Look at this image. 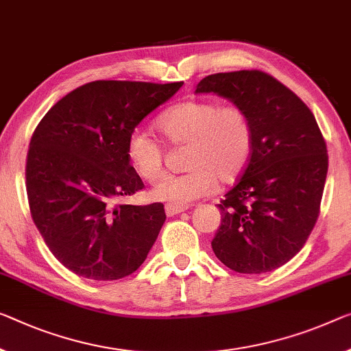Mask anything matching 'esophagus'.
<instances>
[{"mask_svg": "<svg viewBox=\"0 0 351 351\" xmlns=\"http://www.w3.org/2000/svg\"><path fill=\"white\" fill-rule=\"evenodd\" d=\"M188 207L186 206H176V204H166L165 212L168 217H174V215H179L182 212H185Z\"/></svg>", "mask_w": 351, "mask_h": 351, "instance_id": "esophagus-1", "label": "esophagus"}]
</instances>
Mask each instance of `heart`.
<instances>
[{
    "label": "heart",
    "instance_id": "obj_1",
    "mask_svg": "<svg viewBox=\"0 0 351 351\" xmlns=\"http://www.w3.org/2000/svg\"><path fill=\"white\" fill-rule=\"evenodd\" d=\"M157 125L171 144H188L183 174H168L155 183L150 197L185 206L207 196L217 179L235 180L250 163L254 130L239 106H223L213 100H186L166 110ZM127 158L139 177L158 179L163 172V147L141 130L127 141Z\"/></svg>",
    "mask_w": 351,
    "mask_h": 351
}]
</instances>
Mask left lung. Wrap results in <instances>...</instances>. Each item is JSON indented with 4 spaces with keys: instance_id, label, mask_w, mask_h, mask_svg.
Returning a JSON list of instances; mask_svg holds the SVG:
<instances>
[{
    "instance_id": "8db88e82",
    "label": "left lung",
    "mask_w": 351,
    "mask_h": 351,
    "mask_svg": "<svg viewBox=\"0 0 351 351\" xmlns=\"http://www.w3.org/2000/svg\"><path fill=\"white\" fill-rule=\"evenodd\" d=\"M194 94H217L243 110L254 147L240 180L218 204L212 247L239 273L273 271L306 243L319 218L326 144L298 95L261 70L208 75Z\"/></svg>"
}]
</instances>
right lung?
Instances as JSON below:
<instances>
[{
	"label": "right lung",
	"mask_w": 351,
	"mask_h": 351,
	"mask_svg": "<svg viewBox=\"0 0 351 351\" xmlns=\"http://www.w3.org/2000/svg\"><path fill=\"white\" fill-rule=\"evenodd\" d=\"M182 84L88 83L53 105L34 130L26 160L32 221L53 256L78 276L125 278L152 250L163 204L117 206L144 186L127 141Z\"/></svg>",
	"instance_id": "right-lung-1"
}]
</instances>
